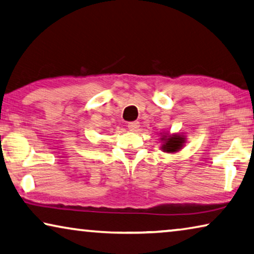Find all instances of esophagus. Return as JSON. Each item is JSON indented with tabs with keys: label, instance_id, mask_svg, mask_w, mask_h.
<instances>
[{
	"label": "esophagus",
	"instance_id": "1",
	"mask_svg": "<svg viewBox=\"0 0 254 254\" xmlns=\"http://www.w3.org/2000/svg\"><path fill=\"white\" fill-rule=\"evenodd\" d=\"M127 127H128V130L130 131H132V132H135V131H138V128H139V122H130L127 124Z\"/></svg>",
	"mask_w": 254,
	"mask_h": 254
}]
</instances>
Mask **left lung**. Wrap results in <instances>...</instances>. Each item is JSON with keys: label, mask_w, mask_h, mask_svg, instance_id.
Returning a JSON list of instances; mask_svg holds the SVG:
<instances>
[{"label": "left lung", "mask_w": 254, "mask_h": 254, "mask_svg": "<svg viewBox=\"0 0 254 254\" xmlns=\"http://www.w3.org/2000/svg\"><path fill=\"white\" fill-rule=\"evenodd\" d=\"M164 141V145H162V149L166 153H176L185 143V137L180 134H172V135H163L161 138Z\"/></svg>", "instance_id": "8db88e82"}]
</instances>
